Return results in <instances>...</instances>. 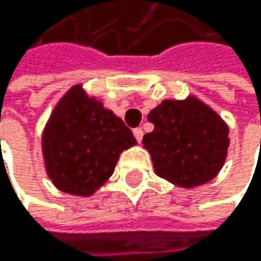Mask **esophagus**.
I'll return each mask as SVG.
<instances>
[{
    "label": "esophagus",
    "instance_id": "esophagus-1",
    "mask_svg": "<svg viewBox=\"0 0 261 261\" xmlns=\"http://www.w3.org/2000/svg\"><path fill=\"white\" fill-rule=\"evenodd\" d=\"M133 135H135L136 141L141 142V141H142V136H144V132H142L141 128H135V129H133Z\"/></svg>",
    "mask_w": 261,
    "mask_h": 261
}]
</instances>
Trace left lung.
<instances>
[{
    "label": "left lung",
    "mask_w": 261,
    "mask_h": 261,
    "mask_svg": "<svg viewBox=\"0 0 261 261\" xmlns=\"http://www.w3.org/2000/svg\"><path fill=\"white\" fill-rule=\"evenodd\" d=\"M147 119L155 129L142 144L161 178L193 188L216 177L227 155L228 128L215 111L196 98L164 100Z\"/></svg>",
    "instance_id": "8db88e82"
}]
</instances>
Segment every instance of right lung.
<instances>
[{
    "label": "right lung",
    "instance_id": "1",
    "mask_svg": "<svg viewBox=\"0 0 261 261\" xmlns=\"http://www.w3.org/2000/svg\"><path fill=\"white\" fill-rule=\"evenodd\" d=\"M135 144L122 119L75 86L58 105L43 133L48 175L61 191L89 196L113 175L120 153Z\"/></svg>",
    "mask_w": 261,
    "mask_h": 261
}]
</instances>
